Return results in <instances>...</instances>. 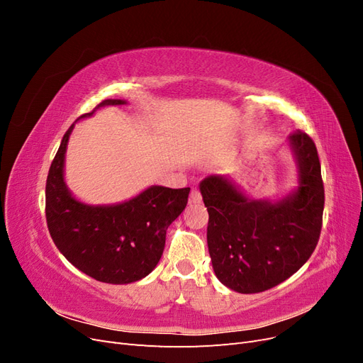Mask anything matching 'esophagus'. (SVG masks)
Masks as SVG:
<instances>
[{
	"instance_id": "1",
	"label": "esophagus",
	"mask_w": 363,
	"mask_h": 363,
	"mask_svg": "<svg viewBox=\"0 0 363 363\" xmlns=\"http://www.w3.org/2000/svg\"><path fill=\"white\" fill-rule=\"evenodd\" d=\"M189 201L196 204V203H201V194L199 189H192L191 195H189Z\"/></svg>"
}]
</instances>
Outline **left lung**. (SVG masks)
Instances as JSON below:
<instances>
[{"instance_id":"1","label":"left lung","mask_w":363,"mask_h":363,"mask_svg":"<svg viewBox=\"0 0 363 363\" xmlns=\"http://www.w3.org/2000/svg\"><path fill=\"white\" fill-rule=\"evenodd\" d=\"M289 139L300 186L281 201H251L219 175L200 184L213 271L240 294L263 292L289 279L312 256L321 235L324 183L315 142L301 130Z\"/></svg>"}]
</instances>
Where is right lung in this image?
<instances>
[{"mask_svg": "<svg viewBox=\"0 0 363 363\" xmlns=\"http://www.w3.org/2000/svg\"><path fill=\"white\" fill-rule=\"evenodd\" d=\"M124 103L106 100L98 107ZM72 127L65 133L47 177L45 216L54 244L75 268L98 281L123 284L144 279L160 260L167 230L184 211L191 188L151 186L116 206L82 204L63 182L65 151Z\"/></svg>", "mask_w": 363, "mask_h": 363, "instance_id": "1", "label": "right lung"}]
</instances>
